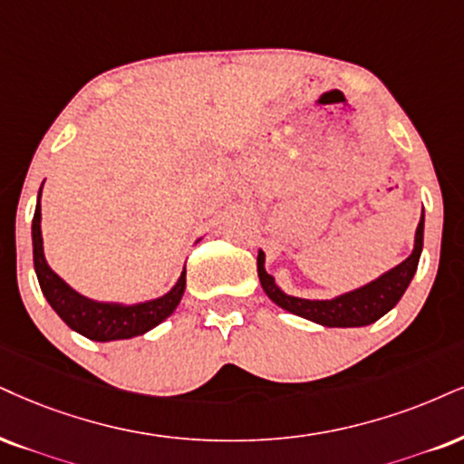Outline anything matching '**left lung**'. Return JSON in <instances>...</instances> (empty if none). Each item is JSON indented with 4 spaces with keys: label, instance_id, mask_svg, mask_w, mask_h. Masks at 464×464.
<instances>
[{
    "label": "left lung",
    "instance_id": "left-lung-1",
    "mask_svg": "<svg viewBox=\"0 0 464 464\" xmlns=\"http://www.w3.org/2000/svg\"><path fill=\"white\" fill-rule=\"evenodd\" d=\"M421 247H424V210H421V219L417 223L415 245L409 258L393 266L392 271L382 273L374 282L351 290V293L324 301L299 299V296L285 295L276 284V277L266 273L262 249L258 251V277L268 299L277 303L285 312L312 320V323L323 324V327H365V324L376 323L381 316H385L402 299L404 290L409 288L411 279L417 271Z\"/></svg>",
    "mask_w": 464,
    "mask_h": 464
}]
</instances>
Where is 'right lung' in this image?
<instances>
[{"label":"right lung","mask_w":464,"mask_h":464,"mask_svg":"<svg viewBox=\"0 0 464 464\" xmlns=\"http://www.w3.org/2000/svg\"><path fill=\"white\" fill-rule=\"evenodd\" d=\"M43 188V187H40ZM32 243H34V268L43 290L44 299L53 307L57 316L77 334L94 342H111V340H129V337L141 335L161 324L171 312L179 307L185 295L187 268H182L179 282L168 295L150 299L144 303H133V305H122V303H102L88 299L72 290L44 260L43 249V232H40V191L36 202V213L32 219Z\"/></svg>","instance_id":"right-lung-1"}]
</instances>
